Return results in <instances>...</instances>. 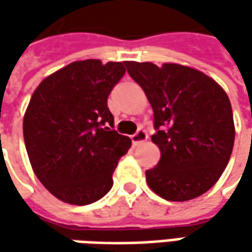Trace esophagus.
<instances>
[{
  "label": "esophagus",
  "instance_id": "obj_1",
  "mask_svg": "<svg viewBox=\"0 0 252 252\" xmlns=\"http://www.w3.org/2000/svg\"><path fill=\"white\" fill-rule=\"evenodd\" d=\"M147 137H149L147 131L140 129V130H137V133H134V134L131 136V141H133L134 146H139L140 143H144V141L147 140Z\"/></svg>",
  "mask_w": 252,
  "mask_h": 252
}]
</instances>
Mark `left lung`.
<instances>
[{
	"instance_id": "obj_1",
	"label": "left lung",
	"mask_w": 252,
	"mask_h": 252,
	"mask_svg": "<svg viewBox=\"0 0 252 252\" xmlns=\"http://www.w3.org/2000/svg\"><path fill=\"white\" fill-rule=\"evenodd\" d=\"M154 111L151 141L161 157L146 171L153 192L171 202L203 195L227 167L236 137L231 103L213 78L188 65L126 62Z\"/></svg>"
}]
</instances>
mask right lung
<instances>
[{"mask_svg":"<svg viewBox=\"0 0 252 252\" xmlns=\"http://www.w3.org/2000/svg\"><path fill=\"white\" fill-rule=\"evenodd\" d=\"M125 63L88 59L57 70L37 85L24 116V140L34 175L53 196L90 205L113 185L131 140L109 127L108 95Z\"/></svg>","mask_w":252,"mask_h":252,"instance_id":"add662e5","label":"right lung"}]
</instances>
